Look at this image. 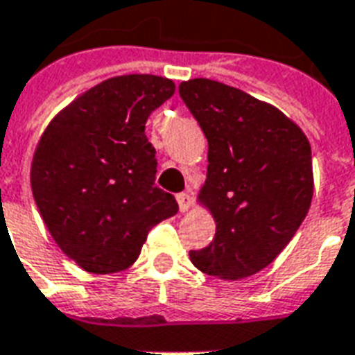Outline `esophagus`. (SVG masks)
Here are the masks:
<instances>
[{
  "mask_svg": "<svg viewBox=\"0 0 355 355\" xmlns=\"http://www.w3.org/2000/svg\"><path fill=\"white\" fill-rule=\"evenodd\" d=\"M177 201L182 212H188L191 207H193V199H191V196H188V193H178Z\"/></svg>",
  "mask_w": 355,
  "mask_h": 355,
  "instance_id": "esophagus-1",
  "label": "esophagus"
}]
</instances>
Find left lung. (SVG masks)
Listing matches in <instances>:
<instances>
[{"label": "left lung", "mask_w": 355, "mask_h": 355, "mask_svg": "<svg viewBox=\"0 0 355 355\" xmlns=\"http://www.w3.org/2000/svg\"><path fill=\"white\" fill-rule=\"evenodd\" d=\"M178 94L209 141L198 199L216 222L191 263L224 280L252 277L284 250L311 209V143L277 107L227 84L191 78Z\"/></svg>", "instance_id": "8db88e82"}]
</instances>
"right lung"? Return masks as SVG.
Masks as SVG:
<instances>
[{"instance_id":"add662e5","label":"right lung","mask_w":355,"mask_h":355,"mask_svg":"<svg viewBox=\"0 0 355 355\" xmlns=\"http://www.w3.org/2000/svg\"><path fill=\"white\" fill-rule=\"evenodd\" d=\"M175 94L156 75L107 78L60 111L39 139L31 191L52 239L84 271L128 269L148 231L178 205L154 186L156 148L144 124Z\"/></svg>"}]
</instances>
